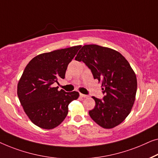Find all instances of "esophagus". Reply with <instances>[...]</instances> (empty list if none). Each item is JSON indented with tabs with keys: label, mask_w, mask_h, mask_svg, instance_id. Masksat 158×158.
I'll use <instances>...</instances> for the list:
<instances>
[{
	"label": "esophagus",
	"mask_w": 158,
	"mask_h": 158,
	"mask_svg": "<svg viewBox=\"0 0 158 158\" xmlns=\"http://www.w3.org/2000/svg\"><path fill=\"white\" fill-rule=\"evenodd\" d=\"M80 97H83V98H86V97H88L87 95L84 94H80Z\"/></svg>",
	"instance_id": "esophagus-1"
}]
</instances>
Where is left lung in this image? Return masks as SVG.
Instances as JSON below:
<instances>
[{"label":"left lung","instance_id":"obj_1","mask_svg":"<svg viewBox=\"0 0 158 158\" xmlns=\"http://www.w3.org/2000/svg\"><path fill=\"white\" fill-rule=\"evenodd\" d=\"M75 60L90 69L94 79L102 82L103 99L92 97L95 106L89 116L99 126L112 129L130 114L136 96V74L120 53L96 44L84 45Z\"/></svg>","mask_w":158,"mask_h":158}]
</instances>
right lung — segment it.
<instances>
[{"label": "right lung", "instance_id": "add662e5", "mask_svg": "<svg viewBox=\"0 0 158 158\" xmlns=\"http://www.w3.org/2000/svg\"><path fill=\"white\" fill-rule=\"evenodd\" d=\"M81 47L44 53L26 66L18 83L17 94L26 115L39 127L52 130L59 126L68 114L70 102L79 98V92L59 91L54 84L65 78L68 64Z\"/></svg>", "mask_w": 158, "mask_h": 158}]
</instances>
